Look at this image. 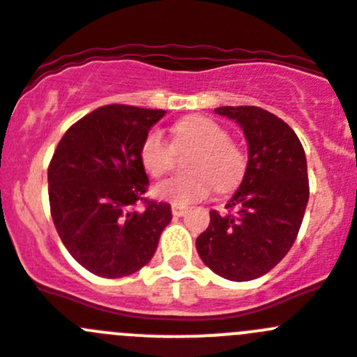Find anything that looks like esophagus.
<instances>
[{
  "instance_id": "1",
  "label": "esophagus",
  "mask_w": 357,
  "mask_h": 357,
  "mask_svg": "<svg viewBox=\"0 0 357 357\" xmlns=\"http://www.w3.org/2000/svg\"><path fill=\"white\" fill-rule=\"evenodd\" d=\"M185 211H188V207L185 206H182V204H172V213H173V216H184L185 214Z\"/></svg>"
}]
</instances>
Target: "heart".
I'll use <instances>...</instances> for the list:
<instances>
[{
	"instance_id": "1",
	"label": "heart",
	"mask_w": 357,
	"mask_h": 357,
	"mask_svg": "<svg viewBox=\"0 0 357 357\" xmlns=\"http://www.w3.org/2000/svg\"><path fill=\"white\" fill-rule=\"evenodd\" d=\"M195 148L189 155V173L175 175L155 185L153 195L173 204L204 200L216 189L229 193L239 185L248 166V157L238 143L229 139V132L214 119L202 114L188 116L175 123L173 144L157 128H151L141 143L143 168L151 176L166 175L175 166L176 150Z\"/></svg>"
}]
</instances>
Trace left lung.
Returning a JSON list of instances; mask_svg holds the SVG:
<instances>
[{
	"mask_svg": "<svg viewBox=\"0 0 357 357\" xmlns=\"http://www.w3.org/2000/svg\"><path fill=\"white\" fill-rule=\"evenodd\" d=\"M214 112L241 125L248 166L227 213L211 211L197 250L214 273L245 282L270 272L293 247L309 200L307 162L293 128L272 112L254 105Z\"/></svg>",
	"mask_w": 357,
	"mask_h": 357,
	"instance_id": "1",
	"label": "left lung"
}]
</instances>
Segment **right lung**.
Returning <instances> with one entry per match:
<instances>
[{"mask_svg":"<svg viewBox=\"0 0 357 357\" xmlns=\"http://www.w3.org/2000/svg\"><path fill=\"white\" fill-rule=\"evenodd\" d=\"M166 110L105 105L62 135L48 166L53 223L73 259L105 279L137 272L153 257L172 207L144 198L139 150ZM141 201L143 211L135 209Z\"/></svg>","mask_w":357,"mask_h":357,"instance_id":"obj_1","label":"right lung"}]
</instances>
